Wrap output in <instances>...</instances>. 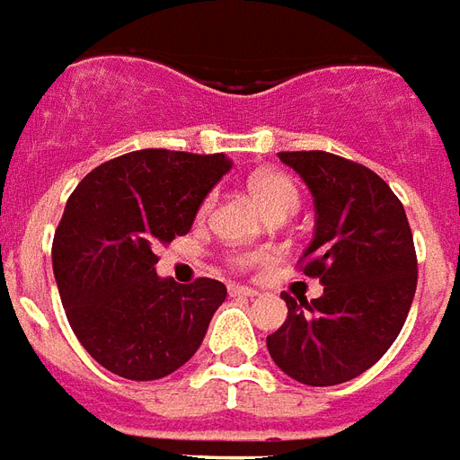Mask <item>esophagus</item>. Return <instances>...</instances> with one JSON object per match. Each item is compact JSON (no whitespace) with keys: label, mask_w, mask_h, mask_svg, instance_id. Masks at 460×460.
<instances>
[{"label":"esophagus","mask_w":460,"mask_h":460,"mask_svg":"<svg viewBox=\"0 0 460 460\" xmlns=\"http://www.w3.org/2000/svg\"><path fill=\"white\" fill-rule=\"evenodd\" d=\"M229 295L231 297H253L258 292L253 288H248V285H231Z\"/></svg>","instance_id":"obj_1"}]
</instances>
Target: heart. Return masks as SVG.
Returning a JSON list of instances; mask_svg holds the SVG:
<instances>
[{
    "label": "heart",
    "mask_w": 460,
    "mask_h": 460,
    "mask_svg": "<svg viewBox=\"0 0 460 460\" xmlns=\"http://www.w3.org/2000/svg\"><path fill=\"white\" fill-rule=\"evenodd\" d=\"M248 190H251V195L256 197V202L263 207L265 214H292L297 209V185L292 182V178L282 175V172H273V170L258 172V175H253L251 182H248ZM212 202L214 197H209V199L202 204V212H209V209H212ZM261 261H263V253H258V251H246V253L234 256V263L241 265V268H251V265L261 263Z\"/></svg>",
    "instance_id": "b5f03b06"
}]
</instances>
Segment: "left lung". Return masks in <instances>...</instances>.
I'll return each instance as SVG.
<instances>
[{"label":"left lung","instance_id":"1","mask_svg":"<svg viewBox=\"0 0 460 460\" xmlns=\"http://www.w3.org/2000/svg\"><path fill=\"white\" fill-rule=\"evenodd\" d=\"M278 155L314 197V239L297 265L324 295H285L288 319L265 343L297 383L339 385L383 358L404 326L417 290L410 221L385 180L360 163L324 151Z\"/></svg>","mask_w":460,"mask_h":460}]
</instances>
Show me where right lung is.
<instances>
[{
  "instance_id": "right-lung-1",
  "label": "right lung",
  "mask_w": 460,
  "mask_h": 460,
  "mask_svg": "<svg viewBox=\"0 0 460 460\" xmlns=\"http://www.w3.org/2000/svg\"><path fill=\"white\" fill-rule=\"evenodd\" d=\"M231 170L224 153L146 148L102 163L75 187L53 236V273L77 341L126 380H158L199 349L224 282L158 278L153 248L185 236Z\"/></svg>"
}]
</instances>
